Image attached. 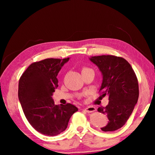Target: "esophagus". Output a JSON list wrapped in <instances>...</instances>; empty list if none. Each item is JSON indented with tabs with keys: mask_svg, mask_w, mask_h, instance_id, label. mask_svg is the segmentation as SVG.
<instances>
[{
	"mask_svg": "<svg viewBox=\"0 0 155 155\" xmlns=\"http://www.w3.org/2000/svg\"><path fill=\"white\" fill-rule=\"evenodd\" d=\"M85 111L87 113H91L96 111V108L93 106H88L85 108Z\"/></svg>",
	"mask_w": 155,
	"mask_h": 155,
	"instance_id": "34e87169",
	"label": "esophagus"
}]
</instances>
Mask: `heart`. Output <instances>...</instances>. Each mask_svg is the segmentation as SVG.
<instances>
[{
	"mask_svg": "<svg viewBox=\"0 0 155 155\" xmlns=\"http://www.w3.org/2000/svg\"><path fill=\"white\" fill-rule=\"evenodd\" d=\"M87 69H88V68H83V70H87Z\"/></svg>",
	"mask_w": 155,
	"mask_h": 155,
	"instance_id": "heart-1",
	"label": "heart"
}]
</instances>
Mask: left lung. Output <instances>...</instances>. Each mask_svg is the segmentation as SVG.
<instances>
[{
  "instance_id": "1",
  "label": "left lung",
  "mask_w": 155,
  "mask_h": 155,
  "mask_svg": "<svg viewBox=\"0 0 155 155\" xmlns=\"http://www.w3.org/2000/svg\"><path fill=\"white\" fill-rule=\"evenodd\" d=\"M103 76L100 91L103 96H109L105 107H100L98 111L107 115L109 122L101 130L114 131L125 124L137 103L139 85L134 70L127 60L113 55L90 57Z\"/></svg>"
}]
</instances>
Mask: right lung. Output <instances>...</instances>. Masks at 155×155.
I'll return each mask as SVG.
<instances>
[{"label": "right lung", "instance_id": "add662e5", "mask_svg": "<svg viewBox=\"0 0 155 155\" xmlns=\"http://www.w3.org/2000/svg\"><path fill=\"white\" fill-rule=\"evenodd\" d=\"M70 58L46 59L33 63L21 76L18 98L30 124L41 134L55 136L64 132L78 108L68 103L54 104L52 95L58 87L57 76Z\"/></svg>", "mask_w": 155, "mask_h": 155}]
</instances>
